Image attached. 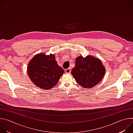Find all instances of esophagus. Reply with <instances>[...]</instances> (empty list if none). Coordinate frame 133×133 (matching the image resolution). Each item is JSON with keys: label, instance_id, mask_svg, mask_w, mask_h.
I'll use <instances>...</instances> for the list:
<instances>
[{"label": "esophagus", "instance_id": "obj_1", "mask_svg": "<svg viewBox=\"0 0 133 133\" xmlns=\"http://www.w3.org/2000/svg\"><path fill=\"white\" fill-rule=\"evenodd\" d=\"M71 69L70 67L68 68H67V69H66L65 70L66 73H67V74L70 73V72H71Z\"/></svg>", "mask_w": 133, "mask_h": 133}]
</instances>
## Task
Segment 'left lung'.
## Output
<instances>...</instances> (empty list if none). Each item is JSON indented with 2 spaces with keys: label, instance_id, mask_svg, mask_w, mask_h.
Here are the masks:
<instances>
[{
  "label": "left lung",
  "instance_id": "8db88e82",
  "mask_svg": "<svg viewBox=\"0 0 133 133\" xmlns=\"http://www.w3.org/2000/svg\"><path fill=\"white\" fill-rule=\"evenodd\" d=\"M105 68L102 62L93 56L85 58L78 56L76 58L75 66L71 74L75 80L85 88H90L97 85L104 77Z\"/></svg>",
  "mask_w": 133,
  "mask_h": 133
}]
</instances>
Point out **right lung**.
Segmentation results:
<instances>
[{
    "instance_id": "obj_1",
    "label": "right lung",
    "mask_w": 133,
    "mask_h": 133,
    "mask_svg": "<svg viewBox=\"0 0 133 133\" xmlns=\"http://www.w3.org/2000/svg\"><path fill=\"white\" fill-rule=\"evenodd\" d=\"M27 72L36 86L48 89L56 85L64 70L58 65L54 55L39 54L29 63Z\"/></svg>"
}]
</instances>
